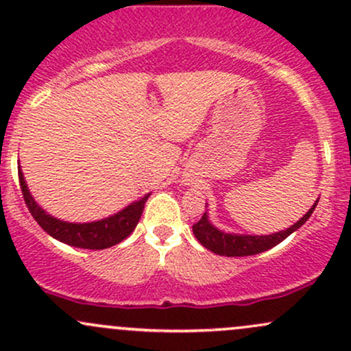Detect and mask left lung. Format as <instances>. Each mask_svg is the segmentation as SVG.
<instances>
[{
  "label": "left lung",
  "instance_id": "1",
  "mask_svg": "<svg viewBox=\"0 0 351 351\" xmlns=\"http://www.w3.org/2000/svg\"><path fill=\"white\" fill-rule=\"evenodd\" d=\"M318 201H315L312 208L308 209V213L302 217L300 221H297L293 226H291L285 231L276 232V234L269 236H234V234H226L223 231H217V229L213 226L208 221L206 213L201 216L199 221H196L193 224V232H195L196 239L199 241L204 247L213 251L215 254H219V256H228V257H243V256H254V254H259L267 251V249L274 247L285 237L292 234L295 229H299L305 221L308 219L310 215L315 209Z\"/></svg>",
  "mask_w": 351,
  "mask_h": 351
}]
</instances>
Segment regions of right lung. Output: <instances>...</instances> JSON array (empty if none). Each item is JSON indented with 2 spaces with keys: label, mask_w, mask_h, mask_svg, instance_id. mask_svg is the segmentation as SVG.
<instances>
[{
  "label": "right lung",
  "mask_w": 351,
  "mask_h": 351,
  "mask_svg": "<svg viewBox=\"0 0 351 351\" xmlns=\"http://www.w3.org/2000/svg\"><path fill=\"white\" fill-rule=\"evenodd\" d=\"M19 176V186H21V193L24 203H26L27 209L33 215V217L38 221L47 234H51L60 243H66L74 247L80 249H107L112 245L122 243L125 237L130 236L136 224H138L140 216H142L145 203H147L148 195L143 196L142 199L136 203L130 204L120 211L119 215L107 217V219L95 221V223L87 224H74V223H64V221L56 219L43 211L34 199L31 198L29 191H27L26 183H24L21 168L18 170Z\"/></svg>",
  "instance_id": "right-lung-1"
}]
</instances>
